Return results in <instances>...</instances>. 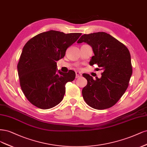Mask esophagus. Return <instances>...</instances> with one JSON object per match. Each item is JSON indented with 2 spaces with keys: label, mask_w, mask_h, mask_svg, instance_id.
Here are the masks:
<instances>
[{
  "label": "esophagus",
  "mask_w": 147,
  "mask_h": 147,
  "mask_svg": "<svg viewBox=\"0 0 147 147\" xmlns=\"http://www.w3.org/2000/svg\"><path fill=\"white\" fill-rule=\"evenodd\" d=\"M82 76V74L80 73V72H79V71L76 72V78H80V76Z\"/></svg>",
  "instance_id": "obj_1"
}]
</instances>
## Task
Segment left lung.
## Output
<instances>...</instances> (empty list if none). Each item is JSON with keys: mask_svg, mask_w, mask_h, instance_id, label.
<instances>
[{"mask_svg": "<svg viewBox=\"0 0 147 147\" xmlns=\"http://www.w3.org/2000/svg\"><path fill=\"white\" fill-rule=\"evenodd\" d=\"M86 42L94 55L90 65H98L103 70L101 78L88 74H82L87 80L82 91L83 98L88 106L95 109H106L115 105L128 87L132 73L129 51L114 37L106 32L84 34L78 43Z\"/></svg>", "mask_w": 147, "mask_h": 147, "instance_id": "obj_1", "label": "left lung"}]
</instances>
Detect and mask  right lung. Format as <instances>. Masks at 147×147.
Masks as SVG:
<instances>
[{
	"instance_id": "1",
	"label": "right lung",
	"mask_w": 147,
	"mask_h": 147,
	"mask_svg": "<svg viewBox=\"0 0 147 147\" xmlns=\"http://www.w3.org/2000/svg\"><path fill=\"white\" fill-rule=\"evenodd\" d=\"M80 33L51 30L35 36L24 46L18 64L20 86L33 105L48 109L62 101L65 85L75 79L73 70L63 73L57 69V61L77 41Z\"/></svg>"
}]
</instances>
